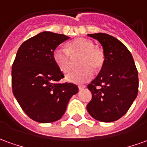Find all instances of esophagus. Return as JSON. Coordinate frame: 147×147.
<instances>
[{"label":"esophagus","instance_id":"obj_1","mask_svg":"<svg viewBox=\"0 0 147 147\" xmlns=\"http://www.w3.org/2000/svg\"><path fill=\"white\" fill-rule=\"evenodd\" d=\"M78 88H79V90H82V89L85 88H86V86H85V85H79V86H78Z\"/></svg>","mask_w":147,"mask_h":147}]
</instances>
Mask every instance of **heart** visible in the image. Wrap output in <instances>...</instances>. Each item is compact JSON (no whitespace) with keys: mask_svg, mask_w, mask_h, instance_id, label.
<instances>
[{"mask_svg":"<svg viewBox=\"0 0 147 147\" xmlns=\"http://www.w3.org/2000/svg\"><path fill=\"white\" fill-rule=\"evenodd\" d=\"M80 55L79 67L81 68L71 71L66 76L67 81L76 84L90 81L93 77L92 69L98 71L102 67L105 62L102 51L95 47L90 40L79 38L70 42L68 49L58 47L53 52L54 62L63 73H67L71 70V57Z\"/></svg>","mask_w":147,"mask_h":147,"instance_id":"obj_1","label":"heart"}]
</instances>
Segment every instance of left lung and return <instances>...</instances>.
Instances as JSON below:
<instances>
[{
    "label": "left lung",
    "mask_w": 147,
    "mask_h": 147,
    "mask_svg": "<svg viewBox=\"0 0 147 147\" xmlns=\"http://www.w3.org/2000/svg\"><path fill=\"white\" fill-rule=\"evenodd\" d=\"M88 35L103 47L105 62L99 75L88 85L92 95L87 110L94 119L112 122L130 108L138 92V75L131 53L119 40L104 34Z\"/></svg>",
    "instance_id": "obj_1"
}]
</instances>
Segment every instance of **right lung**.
Segmentation results:
<instances>
[{"label": "right lung", "instance_id": "right-lung-1", "mask_svg": "<svg viewBox=\"0 0 147 147\" xmlns=\"http://www.w3.org/2000/svg\"><path fill=\"white\" fill-rule=\"evenodd\" d=\"M70 37L44 31L24 42L12 67L15 98L32 120L50 123L64 114L68 101L78 92L71 83L58 84L64 77L53 59L55 49Z\"/></svg>", "mask_w": 147, "mask_h": 147}]
</instances>
